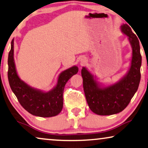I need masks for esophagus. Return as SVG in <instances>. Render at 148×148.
Returning <instances> with one entry per match:
<instances>
[{
  "mask_svg": "<svg viewBox=\"0 0 148 148\" xmlns=\"http://www.w3.org/2000/svg\"><path fill=\"white\" fill-rule=\"evenodd\" d=\"M81 62H82V64H84L85 62H86V60L83 58V59L81 60Z\"/></svg>",
  "mask_w": 148,
  "mask_h": 148,
  "instance_id": "34e87169",
  "label": "esophagus"
}]
</instances>
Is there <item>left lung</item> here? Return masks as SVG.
I'll return each instance as SVG.
<instances>
[{
    "instance_id": "left-lung-1",
    "label": "left lung",
    "mask_w": 148,
    "mask_h": 148,
    "mask_svg": "<svg viewBox=\"0 0 148 148\" xmlns=\"http://www.w3.org/2000/svg\"><path fill=\"white\" fill-rule=\"evenodd\" d=\"M121 30L128 36L133 48L132 66L122 80L112 86L101 88L86 68L81 70L87 103L91 111L99 115H113L125 109L140 82L141 56L139 39L128 25H123Z\"/></svg>"
}]
</instances>
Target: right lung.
I'll return each instance as SVG.
<instances>
[{"mask_svg":"<svg viewBox=\"0 0 148 148\" xmlns=\"http://www.w3.org/2000/svg\"><path fill=\"white\" fill-rule=\"evenodd\" d=\"M13 39L8 57V79L11 90L21 105L32 115L41 117H50L61 112L63 108V92L68 80L78 72L76 66L65 70L60 75L56 86L49 92L31 88L20 80L16 74L13 58Z\"/></svg>","mask_w":148,"mask_h":148,"instance_id":"1","label":"right lung"}]
</instances>
